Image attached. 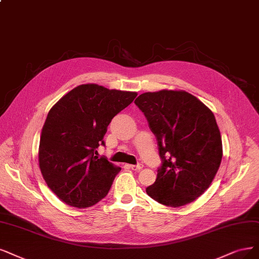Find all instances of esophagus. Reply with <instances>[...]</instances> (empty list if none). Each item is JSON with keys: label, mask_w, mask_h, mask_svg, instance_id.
<instances>
[{"label": "esophagus", "mask_w": 259, "mask_h": 259, "mask_svg": "<svg viewBox=\"0 0 259 259\" xmlns=\"http://www.w3.org/2000/svg\"><path fill=\"white\" fill-rule=\"evenodd\" d=\"M129 167L133 170H141L143 168V164H137V165L131 164V165H129Z\"/></svg>", "instance_id": "esophagus-1"}]
</instances>
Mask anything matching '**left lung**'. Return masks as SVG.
<instances>
[{
	"mask_svg": "<svg viewBox=\"0 0 259 259\" xmlns=\"http://www.w3.org/2000/svg\"><path fill=\"white\" fill-rule=\"evenodd\" d=\"M135 103L147 118L162 160L147 194L168 207L192 203L221 164L222 139L213 113L185 91L144 93Z\"/></svg>",
	"mask_w": 259,
	"mask_h": 259,
	"instance_id": "8db88e82",
	"label": "left lung"
}]
</instances>
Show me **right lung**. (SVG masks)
<instances>
[{"label": "right lung", "mask_w": 259, "mask_h": 259, "mask_svg": "<svg viewBox=\"0 0 259 259\" xmlns=\"http://www.w3.org/2000/svg\"><path fill=\"white\" fill-rule=\"evenodd\" d=\"M138 94L82 84L67 93L48 113L38 161L46 184L67 205L88 208L105 195L118 174L97 148L115 115Z\"/></svg>", "instance_id": "1"}]
</instances>
